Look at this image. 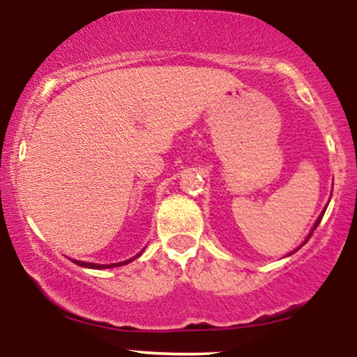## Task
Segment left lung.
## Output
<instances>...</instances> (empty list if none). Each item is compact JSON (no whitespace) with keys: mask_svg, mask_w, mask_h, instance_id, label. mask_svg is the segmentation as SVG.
Instances as JSON below:
<instances>
[{"mask_svg":"<svg viewBox=\"0 0 357 357\" xmlns=\"http://www.w3.org/2000/svg\"><path fill=\"white\" fill-rule=\"evenodd\" d=\"M324 212H326V211H324ZM324 212H322V213H321V217H319V219H317V222H316V224H314V229H316V227H317V225H319V222H321V219H322V215H324ZM314 229H312V230H314ZM311 236H312V232H311V234H309V237H307V238H305V242H307V241H309V238H311ZM305 242H304V244H305Z\"/></svg>","mask_w":357,"mask_h":357,"instance_id":"8db88e82","label":"left lung"}]
</instances>
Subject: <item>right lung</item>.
<instances>
[{
    "mask_svg": "<svg viewBox=\"0 0 357 357\" xmlns=\"http://www.w3.org/2000/svg\"><path fill=\"white\" fill-rule=\"evenodd\" d=\"M135 259V257H133ZM75 264H78V266L82 267H90V269H108V267H120V266H125V264L132 262V259H128V261L125 262H116V264H110V266H105V264H91V262H82V261H73Z\"/></svg>",
    "mask_w": 357,
    "mask_h": 357,
    "instance_id": "add662e5",
    "label": "right lung"
}]
</instances>
